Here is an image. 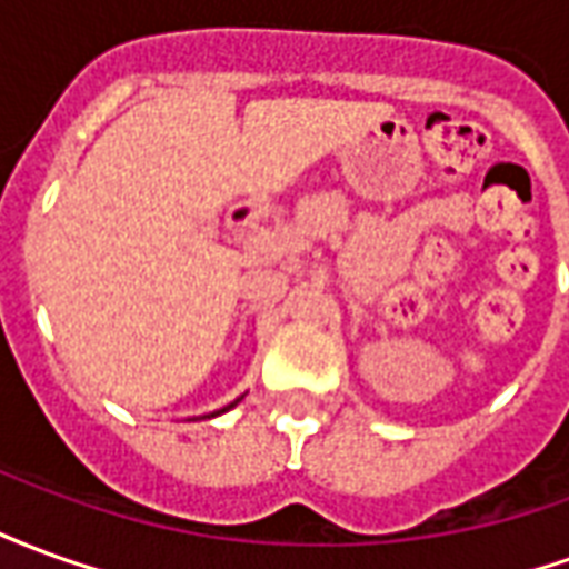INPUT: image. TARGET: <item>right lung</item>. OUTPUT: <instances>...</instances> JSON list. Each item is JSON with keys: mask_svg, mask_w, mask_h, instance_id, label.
<instances>
[{"mask_svg": "<svg viewBox=\"0 0 569 569\" xmlns=\"http://www.w3.org/2000/svg\"><path fill=\"white\" fill-rule=\"evenodd\" d=\"M240 399H243V396H240ZM240 399H234V402H231V406H224V408H219V411H212V415H207V418H219V415H224V411H231V408L237 406V402H240Z\"/></svg>", "mask_w": 569, "mask_h": 569, "instance_id": "right-lung-1", "label": "right lung"}]
</instances>
